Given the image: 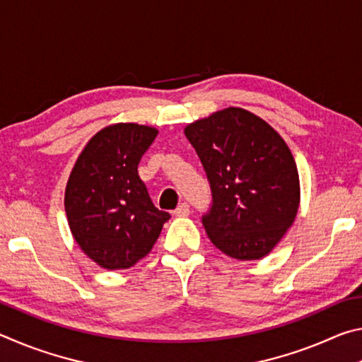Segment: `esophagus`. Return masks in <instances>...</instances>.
<instances>
[{"instance_id":"esophagus-1","label":"esophagus","mask_w":362,"mask_h":362,"mask_svg":"<svg viewBox=\"0 0 362 362\" xmlns=\"http://www.w3.org/2000/svg\"><path fill=\"white\" fill-rule=\"evenodd\" d=\"M189 214V206L187 203H182L177 209L174 211V216L175 217H187Z\"/></svg>"}]
</instances>
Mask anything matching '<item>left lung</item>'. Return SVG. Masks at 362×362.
Here are the masks:
<instances>
[{
  "label": "left lung",
  "mask_w": 362,
  "mask_h": 362,
  "mask_svg": "<svg viewBox=\"0 0 362 362\" xmlns=\"http://www.w3.org/2000/svg\"><path fill=\"white\" fill-rule=\"evenodd\" d=\"M211 183L203 225L231 259L259 260L291 228L300 204L297 164L284 139L260 116L228 107L188 124Z\"/></svg>",
  "instance_id": "obj_1"
}]
</instances>
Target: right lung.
<instances>
[{
  "label": "right lung",
  "instance_id": "1",
  "mask_svg": "<svg viewBox=\"0 0 362 362\" xmlns=\"http://www.w3.org/2000/svg\"><path fill=\"white\" fill-rule=\"evenodd\" d=\"M158 129L103 127L79 153L65 188V212L83 252L105 269H126L155 246L170 216L151 203L137 168Z\"/></svg>",
  "mask_w": 362,
  "mask_h": 362
}]
</instances>
